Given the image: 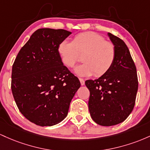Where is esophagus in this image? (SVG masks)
<instances>
[{"mask_svg": "<svg viewBox=\"0 0 150 150\" xmlns=\"http://www.w3.org/2000/svg\"><path fill=\"white\" fill-rule=\"evenodd\" d=\"M79 81H80L81 85V86H83L84 84H85V81H84V80L83 79L79 78Z\"/></svg>", "mask_w": 150, "mask_h": 150, "instance_id": "34e87169", "label": "esophagus"}]
</instances>
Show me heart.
<instances>
[{
  "instance_id": "heart-1",
  "label": "heart",
  "mask_w": 150,
  "mask_h": 150,
  "mask_svg": "<svg viewBox=\"0 0 150 150\" xmlns=\"http://www.w3.org/2000/svg\"><path fill=\"white\" fill-rule=\"evenodd\" d=\"M61 61L64 66L72 68L83 54L81 64L74 70L79 76H100L108 72L115 60L116 50L114 45L105 41L101 35L96 33H83L76 35L72 42L63 40L57 48Z\"/></svg>"
}]
</instances>
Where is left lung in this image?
<instances>
[{"instance_id":"1","label":"left lung","mask_w":150,"mask_h":150,"mask_svg":"<svg viewBox=\"0 0 150 150\" xmlns=\"http://www.w3.org/2000/svg\"><path fill=\"white\" fill-rule=\"evenodd\" d=\"M116 50L114 64L95 80L86 81L90 91L88 109L95 122L112 126L123 122L133 110L138 89L136 67L125 43L108 33Z\"/></svg>"}]
</instances>
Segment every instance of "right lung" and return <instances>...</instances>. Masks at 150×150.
Listing matches in <instances>:
<instances>
[{"label":"right lung","instance_id":"1","mask_svg":"<svg viewBox=\"0 0 150 150\" xmlns=\"http://www.w3.org/2000/svg\"><path fill=\"white\" fill-rule=\"evenodd\" d=\"M71 34L62 29L36 30L13 65L11 89L17 106L38 125L52 126L62 122L81 86L57 51L59 44Z\"/></svg>","mask_w":150,"mask_h":150}]
</instances>
